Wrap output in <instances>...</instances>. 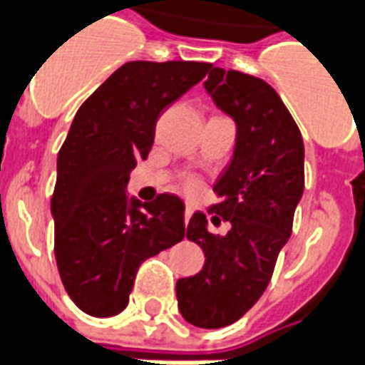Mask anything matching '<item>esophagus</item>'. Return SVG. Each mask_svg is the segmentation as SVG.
Returning a JSON list of instances; mask_svg holds the SVG:
<instances>
[{"mask_svg":"<svg viewBox=\"0 0 365 365\" xmlns=\"http://www.w3.org/2000/svg\"><path fill=\"white\" fill-rule=\"evenodd\" d=\"M191 215H193V209H191V207H185V212H183V218H185V222H190Z\"/></svg>","mask_w":365,"mask_h":365,"instance_id":"34e87169","label":"esophagus"}]
</instances>
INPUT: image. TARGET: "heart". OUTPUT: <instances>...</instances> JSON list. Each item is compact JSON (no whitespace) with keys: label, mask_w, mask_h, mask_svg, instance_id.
<instances>
[{"label":"heart","mask_w":365,"mask_h":365,"mask_svg":"<svg viewBox=\"0 0 365 365\" xmlns=\"http://www.w3.org/2000/svg\"><path fill=\"white\" fill-rule=\"evenodd\" d=\"M187 190H190V191H195V190H197V183H195V182H190V183H187Z\"/></svg>","instance_id":"obj_1"}]
</instances>
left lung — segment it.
I'll use <instances>...</instances> for the list:
<instances>
[{"mask_svg": "<svg viewBox=\"0 0 365 365\" xmlns=\"http://www.w3.org/2000/svg\"><path fill=\"white\" fill-rule=\"evenodd\" d=\"M205 88L236 121L234 156L212 187L220 201L210 207L232 228L215 236L203 212L190 218L185 236L201 245L205 265L175 282V296L187 323L220 329L261 298L292 234L304 193V141L284 102L263 79L215 67Z\"/></svg>", "mask_w": 365, "mask_h": 365, "instance_id": "obj_1", "label": "left lung"}]
</instances>
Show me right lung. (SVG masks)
I'll use <instances>...</instances> for the list:
<instances>
[{
    "label": "right lung",
    "instance_id": "add662e5",
    "mask_svg": "<svg viewBox=\"0 0 365 365\" xmlns=\"http://www.w3.org/2000/svg\"><path fill=\"white\" fill-rule=\"evenodd\" d=\"M201 61H129L77 110L58 155L53 253L75 306L94 317L125 309L145 259L185 236L183 201L125 193L155 143L158 115L209 73Z\"/></svg>",
    "mask_w": 365,
    "mask_h": 365
}]
</instances>
